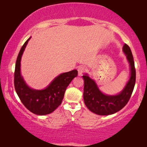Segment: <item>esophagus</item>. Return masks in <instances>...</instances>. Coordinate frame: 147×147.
<instances>
[{
  "label": "esophagus",
  "mask_w": 147,
  "mask_h": 147,
  "mask_svg": "<svg viewBox=\"0 0 147 147\" xmlns=\"http://www.w3.org/2000/svg\"><path fill=\"white\" fill-rule=\"evenodd\" d=\"M85 71H86V69H85V67H82V66L79 67L78 69V76H82V73Z\"/></svg>",
  "instance_id": "obj_1"
}]
</instances>
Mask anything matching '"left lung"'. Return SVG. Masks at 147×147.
<instances>
[{
    "label": "left lung",
    "mask_w": 147,
    "mask_h": 147,
    "mask_svg": "<svg viewBox=\"0 0 147 147\" xmlns=\"http://www.w3.org/2000/svg\"><path fill=\"white\" fill-rule=\"evenodd\" d=\"M123 53L130 65V77L121 92L116 94H108L100 90L96 82L85 73L82 78L84 80V100L86 106L92 112L99 115H111L123 108L130 99L136 83V69L131 50L124 44Z\"/></svg>",
    "instance_id": "left-lung-1"
}]
</instances>
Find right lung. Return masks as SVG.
Wrapping results in <instances>:
<instances>
[{
  "label": "right lung",
  "instance_id": "right-lung-1",
  "mask_svg": "<svg viewBox=\"0 0 147 147\" xmlns=\"http://www.w3.org/2000/svg\"><path fill=\"white\" fill-rule=\"evenodd\" d=\"M30 38L27 40L17 56L14 73V86L17 95L24 106L36 115L51 113L60 105L65 92L74 78L78 75L76 69L59 74L43 89L32 88L26 83L21 71V61L23 53Z\"/></svg>",
  "mask_w": 147,
  "mask_h": 147
}]
</instances>
